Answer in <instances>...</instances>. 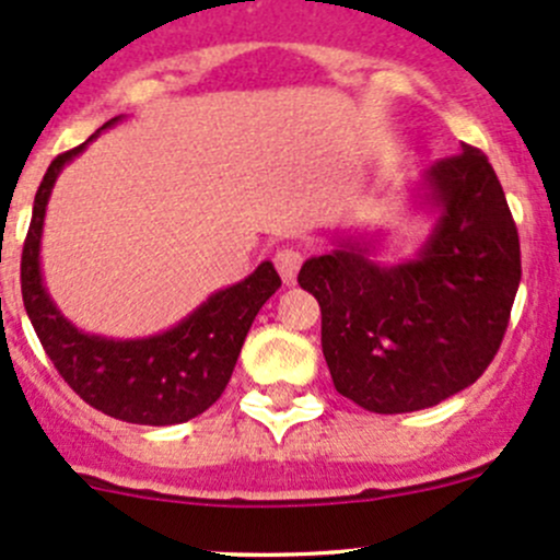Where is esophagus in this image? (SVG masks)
Listing matches in <instances>:
<instances>
[{
  "label": "esophagus",
  "instance_id": "esophagus-1",
  "mask_svg": "<svg viewBox=\"0 0 560 560\" xmlns=\"http://www.w3.org/2000/svg\"><path fill=\"white\" fill-rule=\"evenodd\" d=\"M301 262H303L301 252H295V248H292V246L279 248V252L273 254V265H276V270H279V273H281V281H284L287 287L295 284L298 268H301Z\"/></svg>",
  "mask_w": 560,
  "mask_h": 560
}]
</instances>
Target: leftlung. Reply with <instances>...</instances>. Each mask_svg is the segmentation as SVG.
<instances>
[{
    "instance_id": "left-lung-1",
    "label": "left lung",
    "mask_w": 560,
    "mask_h": 560,
    "mask_svg": "<svg viewBox=\"0 0 560 560\" xmlns=\"http://www.w3.org/2000/svg\"><path fill=\"white\" fill-rule=\"evenodd\" d=\"M431 230L411 257L385 233L343 230L298 284L322 308V354L343 398L376 415L420 411L485 374L521 284V241L488 156L471 145L406 186Z\"/></svg>"
}]
</instances>
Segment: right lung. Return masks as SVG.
<instances>
[{
	"instance_id": "1",
	"label": "right lung",
	"mask_w": 560,
	"mask_h": 560,
	"mask_svg": "<svg viewBox=\"0 0 560 560\" xmlns=\"http://www.w3.org/2000/svg\"><path fill=\"white\" fill-rule=\"evenodd\" d=\"M118 121L121 116L110 118L86 143L56 156L43 175L21 257V295L45 354L89 406L135 425H178L217 404L233 376L254 316L279 290L281 279L273 262L265 259L244 281L208 295L178 325L156 336L107 338L72 325L43 281L39 244L45 211L65 165Z\"/></svg>"
}]
</instances>
